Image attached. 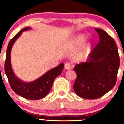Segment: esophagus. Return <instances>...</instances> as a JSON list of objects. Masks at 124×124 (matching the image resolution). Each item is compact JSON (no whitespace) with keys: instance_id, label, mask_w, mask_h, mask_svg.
<instances>
[{"instance_id":"obj_1","label":"esophagus","mask_w":124,"mask_h":124,"mask_svg":"<svg viewBox=\"0 0 124 124\" xmlns=\"http://www.w3.org/2000/svg\"><path fill=\"white\" fill-rule=\"evenodd\" d=\"M64 67H65L66 70H70L71 68V64L70 63H66L65 65H64Z\"/></svg>"}]
</instances>
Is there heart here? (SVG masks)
I'll return each instance as SVG.
<instances>
[{
  "label": "heart",
  "instance_id": "b5f03b06",
  "mask_svg": "<svg viewBox=\"0 0 124 124\" xmlns=\"http://www.w3.org/2000/svg\"><path fill=\"white\" fill-rule=\"evenodd\" d=\"M85 41H86V38L83 37V36H80V37H78L74 40L73 45H71V49L73 50H76L80 48L81 47H82L84 45ZM85 56H86V53H85V52L82 53L81 54L79 55V58L83 59Z\"/></svg>",
  "mask_w": 124,
  "mask_h": 124
}]
</instances>
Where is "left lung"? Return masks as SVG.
<instances>
[{
    "label": "left lung",
    "instance_id": "left-lung-1",
    "mask_svg": "<svg viewBox=\"0 0 124 124\" xmlns=\"http://www.w3.org/2000/svg\"><path fill=\"white\" fill-rule=\"evenodd\" d=\"M95 30L99 35V42L86 62L74 68L77 77L73 89L84 99H97L111 90L117 81L120 66L117 46L112 37L102 29Z\"/></svg>",
    "mask_w": 124,
    "mask_h": 124
}]
</instances>
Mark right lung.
<instances>
[{"label":"right lung","mask_w":124,"mask_h":124,"mask_svg":"<svg viewBox=\"0 0 124 124\" xmlns=\"http://www.w3.org/2000/svg\"><path fill=\"white\" fill-rule=\"evenodd\" d=\"M31 29V27H25L14 36L7 46L6 58L5 61V72L8 78L10 86L17 94L30 100L42 99L48 94L54 80L60 75L64 68V64L61 63L58 66L51 69L41 77L30 83L22 81L15 75L12 71L10 61L11 49L17 38L23 31Z\"/></svg>","instance_id":"add662e5"}]
</instances>
